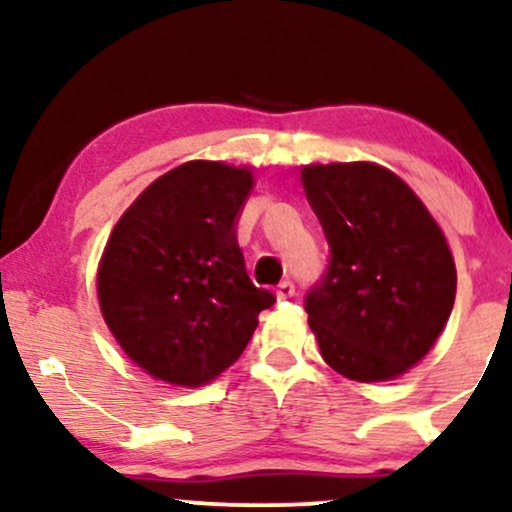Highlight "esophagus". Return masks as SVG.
Segmentation results:
<instances>
[{
  "label": "esophagus",
  "instance_id": "esophagus-1",
  "mask_svg": "<svg viewBox=\"0 0 512 512\" xmlns=\"http://www.w3.org/2000/svg\"><path fill=\"white\" fill-rule=\"evenodd\" d=\"M293 293H296V286H293V281H281L279 286H276V298H279V301H286V298H291Z\"/></svg>",
  "mask_w": 512,
  "mask_h": 512
}]
</instances>
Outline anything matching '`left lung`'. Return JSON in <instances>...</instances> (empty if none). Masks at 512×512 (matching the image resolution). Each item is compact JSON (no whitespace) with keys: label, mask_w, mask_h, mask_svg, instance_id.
Masks as SVG:
<instances>
[{"label":"left lung","mask_w":512,"mask_h":512,"mask_svg":"<svg viewBox=\"0 0 512 512\" xmlns=\"http://www.w3.org/2000/svg\"><path fill=\"white\" fill-rule=\"evenodd\" d=\"M301 182L332 248L327 276L305 298L320 354L356 383L395 380L424 361L455 305L443 228L378 163H310Z\"/></svg>","instance_id":"8db88e82"}]
</instances>
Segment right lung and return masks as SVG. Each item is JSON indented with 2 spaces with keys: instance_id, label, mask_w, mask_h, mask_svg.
I'll return each mask as SVG.
<instances>
[{
  "instance_id": "add662e5",
  "label": "right lung",
  "mask_w": 512,
  "mask_h": 512,
  "mask_svg": "<svg viewBox=\"0 0 512 512\" xmlns=\"http://www.w3.org/2000/svg\"><path fill=\"white\" fill-rule=\"evenodd\" d=\"M250 166L187 161L156 178L115 223L96 291L115 342L151 378L202 387L238 361L274 303L238 248Z\"/></svg>"
}]
</instances>
